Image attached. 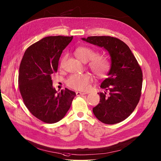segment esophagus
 <instances>
[{
	"instance_id": "34e87169",
	"label": "esophagus",
	"mask_w": 161,
	"mask_h": 161,
	"mask_svg": "<svg viewBox=\"0 0 161 161\" xmlns=\"http://www.w3.org/2000/svg\"><path fill=\"white\" fill-rule=\"evenodd\" d=\"M87 93H82V92H76V95L77 96H81V95H86Z\"/></svg>"
}]
</instances>
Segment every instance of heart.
Wrapping results in <instances>:
<instances>
[{
  "instance_id": "obj_1",
  "label": "heart",
  "mask_w": 161,
  "mask_h": 161,
  "mask_svg": "<svg viewBox=\"0 0 161 161\" xmlns=\"http://www.w3.org/2000/svg\"><path fill=\"white\" fill-rule=\"evenodd\" d=\"M75 55L83 62H87L92 59L89 64L90 68L97 76H104L108 70L110 64L108 60L103 56H97V53L92 48L87 47H80L76 49ZM64 59L65 57L62 59L61 64H63ZM92 80V77L89 74H74L68 79L67 84L69 87L77 90H86Z\"/></svg>"
}]
</instances>
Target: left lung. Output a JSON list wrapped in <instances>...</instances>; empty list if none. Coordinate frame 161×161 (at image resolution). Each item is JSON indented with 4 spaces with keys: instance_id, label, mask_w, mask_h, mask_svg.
Here are the masks:
<instances>
[{
    "instance_id": "left-lung-1",
    "label": "left lung",
    "mask_w": 161,
    "mask_h": 161,
    "mask_svg": "<svg viewBox=\"0 0 161 161\" xmlns=\"http://www.w3.org/2000/svg\"><path fill=\"white\" fill-rule=\"evenodd\" d=\"M81 39L103 47L110 57L108 77L101 85L105 91L98 93L100 101L93 108V114L104 124L119 123L133 113L140 99L142 69L129 47L120 39L110 36H91Z\"/></svg>"
}]
</instances>
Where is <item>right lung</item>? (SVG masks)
Segmentation results:
<instances>
[{
    "label": "right lung",
    "instance_id": "right-lung-1",
    "mask_svg": "<svg viewBox=\"0 0 161 161\" xmlns=\"http://www.w3.org/2000/svg\"><path fill=\"white\" fill-rule=\"evenodd\" d=\"M73 36L44 37L27 48L21 61L18 84L25 105L40 120L60 121L70 108L75 93L68 89L57 92L51 75L57 72L60 55Z\"/></svg>",
    "mask_w": 161,
    "mask_h": 161
}]
</instances>
